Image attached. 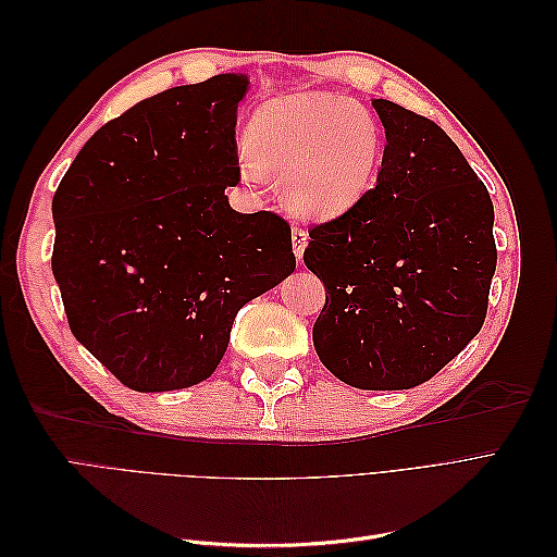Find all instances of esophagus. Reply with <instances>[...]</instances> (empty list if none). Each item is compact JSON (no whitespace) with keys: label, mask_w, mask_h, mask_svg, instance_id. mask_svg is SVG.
I'll return each mask as SVG.
<instances>
[{"label":"esophagus","mask_w":557,"mask_h":557,"mask_svg":"<svg viewBox=\"0 0 557 557\" xmlns=\"http://www.w3.org/2000/svg\"><path fill=\"white\" fill-rule=\"evenodd\" d=\"M309 244V234L307 230L301 227H293V248H295V258L299 260L301 256H305V248Z\"/></svg>","instance_id":"esophagus-1"}]
</instances>
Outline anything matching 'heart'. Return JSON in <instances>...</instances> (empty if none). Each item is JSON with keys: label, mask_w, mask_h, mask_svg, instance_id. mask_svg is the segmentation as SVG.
I'll use <instances>...</instances> for the list:
<instances>
[{"label": "heart", "mask_w": 557, "mask_h": 557, "mask_svg": "<svg viewBox=\"0 0 557 557\" xmlns=\"http://www.w3.org/2000/svg\"><path fill=\"white\" fill-rule=\"evenodd\" d=\"M239 160L252 183L281 174L283 205L295 215L332 221L372 190L383 134L372 115L342 95L295 92L252 113Z\"/></svg>", "instance_id": "heart-1"}]
</instances>
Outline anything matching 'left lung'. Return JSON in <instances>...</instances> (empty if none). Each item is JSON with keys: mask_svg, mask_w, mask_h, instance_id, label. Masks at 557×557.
<instances>
[{"mask_svg": "<svg viewBox=\"0 0 557 557\" xmlns=\"http://www.w3.org/2000/svg\"><path fill=\"white\" fill-rule=\"evenodd\" d=\"M376 188L313 225L305 264L325 283L313 346L362 391L430 381L479 334L497 267L495 209L448 134L387 99Z\"/></svg>", "mask_w": 557, "mask_h": 557, "instance_id": "8db88e82", "label": "left lung"}]
</instances>
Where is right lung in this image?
<instances>
[{"mask_svg":"<svg viewBox=\"0 0 557 557\" xmlns=\"http://www.w3.org/2000/svg\"><path fill=\"white\" fill-rule=\"evenodd\" d=\"M248 76L170 88L99 127L53 197V276L72 334L123 385L209 379L234 315L295 272L290 225L239 213L237 107Z\"/></svg>","mask_w":557,"mask_h":557,"instance_id":"add662e5","label":"right lung"}]
</instances>
